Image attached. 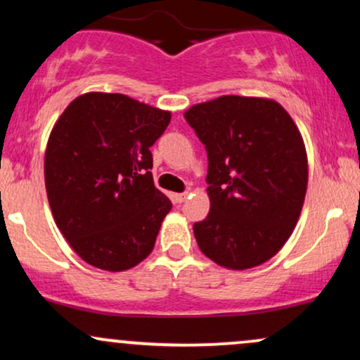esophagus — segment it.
<instances>
[{
    "mask_svg": "<svg viewBox=\"0 0 360 360\" xmlns=\"http://www.w3.org/2000/svg\"><path fill=\"white\" fill-rule=\"evenodd\" d=\"M186 198H188V193H176V194H172V200H174V203H184Z\"/></svg>",
    "mask_w": 360,
    "mask_h": 360,
    "instance_id": "obj_1",
    "label": "esophagus"
}]
</instances>
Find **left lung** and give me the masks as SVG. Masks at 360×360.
<instances>
[{"mask_svg": "<svg viewBox=\"0 0 360 360\" xmlns=\"http://www.w3.org/2000/svg\"><path fill=\"white\" fill-rule=\"evenodd\" d=\"M184 118L208 154L210 213L193 226L198 247L226 269L260 266L283 249L304 203L298 127L278 101L235 94L194 105Z\"/></svg>", "mask_w": 360, "mask_h": 360, "instance_id": "8db88e82", "label": "left lung"}]
</instances>
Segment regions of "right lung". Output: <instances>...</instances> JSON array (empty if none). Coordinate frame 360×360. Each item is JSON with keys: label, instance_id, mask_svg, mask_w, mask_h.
<instances>
[{"label": "right lung", "instance_id": "obj_1", "mask_svg": "<svg viewBox=\"0 0 360 360\" xmlns=\"http://www.w3.org/2000/svg\"><path fill=\"white\" fill-rule=\"evenodd\" d=\"M171 111L118 93L77 96L53 125L45 189L53 220L79 257L120 272L154 249L172 203L154 186L150 147Z\"/></svg>", "mask_w": 360, "mask_h": 360}]
</instances>
